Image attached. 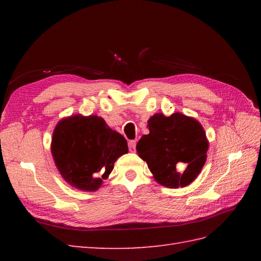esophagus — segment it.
I'll return each instance as SVG.
<instances>
[{"label": "esophagus", "mask_w": 261, "mask_h": 261, "mask_svg": "<svg viewBox=\"0 0 261 261\" xmlns=\"http://www.w3.org/2000/svg\"><path fill=\"white\" fill-rule=\"evenodd\" d=\"M136 146H137V141L136 140H130L129 141V149H130L131 152H135Z\"/></svg>", "instance_id": "obj_1"}]
</instances>
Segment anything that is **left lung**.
I'll return each mask as SVG.
<instances>
[{"instance_id":"1","label":"left lung","mask_w":261,"mask_h":261,"mask_svg":"<svg viewBox=\"0 0 261 261\" xmlns=\"http://www.w3.org/2000/svg\"><path fill=\"white\" fill-rule=\"evenodd\" d=\"M147 126L149 135L137 143V152L153 178L168 188L190 185L206 162L208 141L201 123L178 112L170 116L157 113Z\"/></svg>"}]
</instances>
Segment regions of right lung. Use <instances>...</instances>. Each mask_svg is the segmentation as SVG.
Instances as JSON below:
<instances>
[{"label":"right lung","instance_id":"1","mask_svg":"<svg viewBox=\"0 0 261 261\" xmlns=\"http://www.w3.org/2000/svg\"><path fill=\"white\" fill-rule=\"evenodd\" d=\"M127 152L124 137L97 115H71L54 130L51 153L63 178L81 191L94 192Z\"/></svg>","mask_w":261,"mask_h":261}]
</instances>
